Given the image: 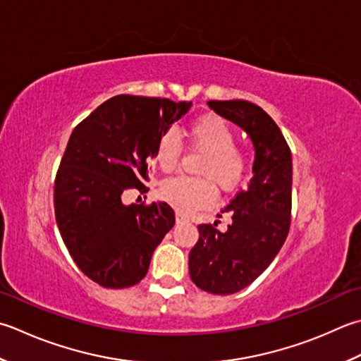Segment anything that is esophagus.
I'll use <instances>...</instances> for the list:
<instances>
[{"label": "esophagus", "mask_w": 361, "mask_h": 361, "mask_svg": "<svg viewBox=\"0 0 361 361\" xmlns=\"http://www.w3.org/2000/svg\"><path fill=\"white\" fill-rule=\"evenodd\" d=\"M186 222H189V217H186L181 213H176V224H186Z\"/></svg>", "instance_id": "1"}]
</instances>
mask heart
<instances>
[{"label": "heart", "instance_id": "1", "mask_svg": "<svg viewBox=\"0 0 361 361\" xmlns=\"http://www.w3.org/2000/svg\"><path fill=\"white\" fill-rule=\"evenodd\" d=\"M188 137L195 148L204 152L199 172L208 178L173 176L161 186V195L180 213L208 207L216 199V189L230 190L241 183L247 161L241 148L235 145V131L227 120L216 114L202 116L188 126ZM181 144L173 131H167L158 139L153 150V161L164 172H171L178 164Z\"/></svg>", "mask_w": 361, "mask_h": 361}]
</instances>
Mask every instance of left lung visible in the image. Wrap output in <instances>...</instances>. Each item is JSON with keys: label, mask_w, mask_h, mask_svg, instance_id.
<instances>
[{"label": "left lung", "mask_w": 361, "mask_h": 361, "mask_svg": "<svg viewBox=\"0 0 361 361\" xmlns=\"http://www.w3.org/2000/svg\"><path fill=\"white\" fill-rule=\"evenodd\" d=\"M208 106L245 131L255 153L250 183L221 211L231 216L228 230L199 225V241L189 252L190 280L203 291L227 295L258 279L285 244L291 222L293 158L277 123L259 106L244 100Z\"/></svg>", "instance_id": "1"}]
</instances>
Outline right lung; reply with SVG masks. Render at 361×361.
Listing matches in <instances>:
<instances>
[{
	"label": "right lung",
	"instance_id": "obj_1",
	"mask_svg": "<svg viewBox=\"0 0 361 361\" xmlns=\"http://www.w3.org/2000/svg\"><path fill=\"white\" fill-rule=\"evenodd\" d=\"M192 103L117 95L73 130L54 183V213L76 266L103 288H130L145 277L152 255L175 224L166 202L125 204L148 188L147 161L158 139Z\"/></svg>",
	"mask_w": 361,
	"mask_h": 361
}]
</instances>
